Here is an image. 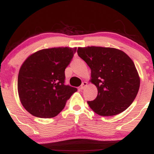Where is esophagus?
<instances>
[{
  "mask_svg": "<svg viewBox=\"0 0 154 154\" xmlns=\"http://www.w3.org/2000/svg\"><path fill=\"white\" fill-rule=\"evenodd\" d=\"M87 85H88V82H83L82 84L81 85V86H80V89H81V90H84L86 86H87Z\"/></svg>",
  "mask_w": 154,
  "mask_h": 154,
  "instance_id": "esophagus-1",
  "label": "esophagus"
}]
</instances>
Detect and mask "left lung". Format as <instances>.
<instances>
[{
	"label": "left lung",
	"instance_id": "obj_1",
	"mask_svg": "<svg viewBox=\"0 0 154 154\" xmlns=\"http://www.w3.org/2000/svg\"><path fill=\"white\" fill-rule=\"evenodd\" d=\"M77 54L91 69V82L98 88L95 100L88 101L100 116H114L126 110L138 93L140 77L134 62L113 48H78Z\"/></svg>",
	"mask_w": 154,
	"mask_h": 154
}]
</instances>
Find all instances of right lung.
Here are the masks:
<instances>
[{
  "mask_svg": "<svg viewBox=\"0 0 154 154\" xmlns=\"http://www.w3.org/2000/svg\"><path fill=\"white\" fill-rule=\"evenodd\" d=\"M77 48H53L32 54L19 69V96L24 109L39 118L57 116L77 89L66 85L65 69Z\"/></svg>",
  "mask_w": 154,
  "mask_h": 154,
  "instance_id": "add662e5",
  "label": "right lung"
}]
</instances>
